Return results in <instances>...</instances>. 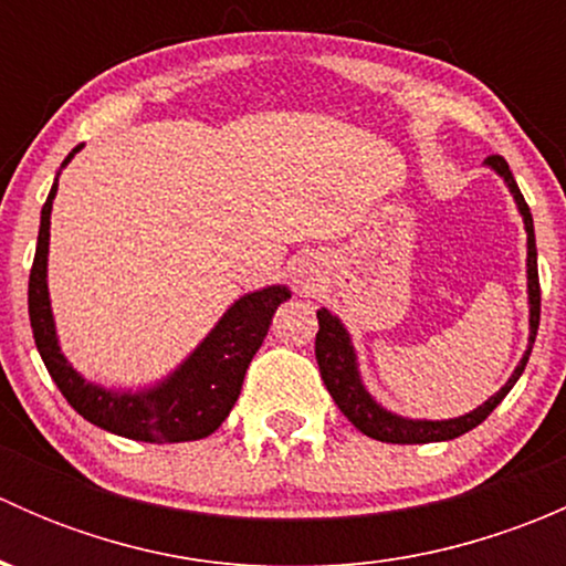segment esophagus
<instances>
[{
    "label": "esophagus",
    "mask_w": 566,
    "mask_h": 566,
    "mask_svg": "<svg viewBox=\"0 0 566 566\" xmlns=\"http://www.w3.org/2000/svg\"><path fill=\"white\" fill-rule=\"evenodd\" d=\"M293 273H295V284H298V290H304V293H310V290L317 287L319 268L310 260V256H304V260L295 262Z\"/></svg>",
    "instance_id": "obj_1"
}]
</instances>
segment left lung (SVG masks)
I'll return each mask as SVG.
<instances>
[{
	"label": "left lung",
	"instance_id": "1",
	"mask_svg": "<svg viewBox=\"0 0 566 566\" xmlns=\"http://www.w3.org/2000/svg\"><path fill=\"white\" fill-rule=\"evenodd\" d=\"M484 167L493 169L501 180L510 188L512 199L517 205V213L523 216V227H526V279H528V347L523 353L521 364L515 367V373L510 375L504 386L493 394L490 399H484L479 408H473L471 413L454 416V419H410V416H399L394 410L384 408L378 399L369 394L364 386L361 373H358V356L356 347H353L350 334H347L345 323L334 315L331 310H317V339H315V356L319 367V378H323L325 389H328L334 402L339 405L342 413L353 421L356 430H361L364 436L375 438V441L384 443H436V441H452V438L465 436L468 430L482 424L495 408H499L501 399L512 391V386L517 384V378L526 369L531 347H534L536 328H539V273H536V241H534V219H531V210L523 199L521 188H517L515 177L510 172V164L501 156H490L484 161Z\"/></svg>",
	"mask_w": 566,
	"mask_h": 566
}]
</instances>
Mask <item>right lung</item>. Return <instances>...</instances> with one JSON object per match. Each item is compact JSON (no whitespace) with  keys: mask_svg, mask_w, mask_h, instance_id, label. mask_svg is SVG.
Returning <instances> with one entry per match:
<instances>
[{"mask_svg":"<svg viewBox=\"0 0 566 566\" xmlns=\"http://www.w3.org/2000/svg\"><path fill=\"white\" fill-rule=\"evenodd\" d=\"M82 150L73 147L71 156L62 161V169ZM60 180V172H56ZM56 180L49 199L40 210V232L35 262L30 273V323L35 345L51 380L71 408L90 424L114 436L145 443H180L208 438L230 416L238 402L247 369L260 350L273 312L290 298L287 284L254 290L241 295L230 310L221 315L210 334L177 364V369L153 386L142 389H106L87 380L65 358L56 336L54 312L49 298V230L51 205L56 197Z\"/></svg>","mask_w":566,"mask_h":566,"instance_id":"add662e5","label":"right lung"}]
</instances>
